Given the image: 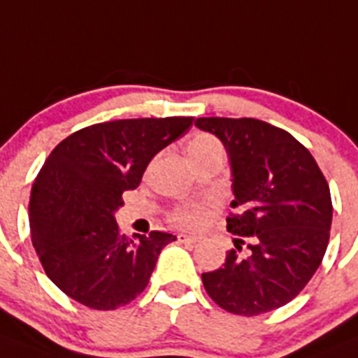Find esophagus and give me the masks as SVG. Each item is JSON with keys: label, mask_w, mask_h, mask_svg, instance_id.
<instances>
[{"label": "esophagus", "mask_w": 358, "mask_h": 358, "mask_svg": "<svg viewBox=\"0 0 358 358\" xmlns=\"http://www.w3.org/2000/svg\"><path fill=\"white\" fill-rule=\"evenodd\" d=\"M177 241L185 244H196L200 241V237L192 236V234H179V236H177Z\"/></svg>", "instance_id": "esophagus-1"}]
</instances>
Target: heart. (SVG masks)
Segmentation results:
<instances>
[{
  "label": "heart",
  "mask_w": 358,
  "mask_h": 358,
  "mask_svg": "<svg viewBox=\"0 0 358 358\" xmlns=\"http://www.w3.org/2000/svg\"><path fill=\"white\" fill-rule=\"evenodd\" d=\"M221 149V144L209 134H196L186 144V152L189 158H196L206 152ZM213 202H189L182 203L170 213L169 220L182 228H200L207 221L213 210Z\"/></svg>",
  "instance_id": "b5f03b06"
}]
</instances>
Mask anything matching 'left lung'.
I'll return each instance as SVG.
<instances>
[{
    "instance_id": "obj_1",
    "label": "left lung",
    "mask_w": 358,
    "mask_h": 358,
    "mask_svg": "<svg viewBox=\"0 0 358 358\" xmlns=\"http://www.w3.org/2000/svg\"><path fill=\"white\" fill-rule=\"evenodd\" d=\"M230 158L236 200L227 230L236 250L203 288L221 309L257 316L294 301L323 260L332 224L325 176L311 152L288 131L253 117H199ZM248 241L243 255L242 244Z\"/></svg>"
}]
</instances>
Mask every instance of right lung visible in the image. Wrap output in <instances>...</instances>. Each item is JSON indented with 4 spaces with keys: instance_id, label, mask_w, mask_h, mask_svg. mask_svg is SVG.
<instances>
[{
    "instance_id": "obj_1",
    "label": "right lung",
    "mask_w": 358,
    "mask_h": 358,
    "mask_svg": "<svg viewBox=\"0 0 358 358\" xmlns=\"http://www.w3.org/2000/svg\"><path fill=\"white\" fill-rule=\"evenodd\" d=\"M193 117L98 122L54 148L29 199L31 241L43 271L63 294L98 311L130 304L145 290L172 234L119 232L114 213L155 155L181 137Z\"/></svg>"
}]
</instances>
